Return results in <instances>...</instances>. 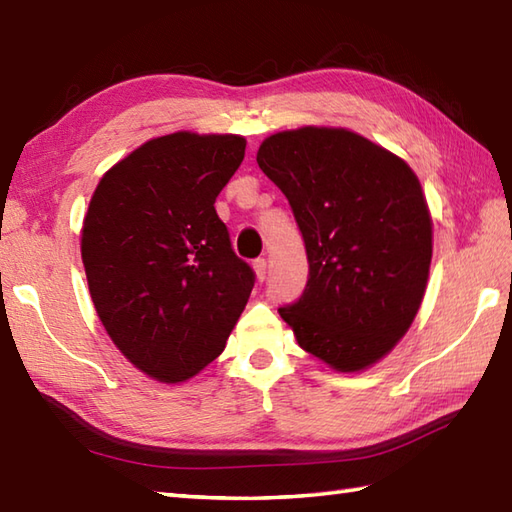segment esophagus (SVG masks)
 Returning a JSON list of instances; mask_svg holds the SVG:
<instances>
[{"instance_id": "1", "label": "esophagus", "mask_w": 512, "mask_h": 512, "mask_svg": "<svg viewBox=\"0 0 512 512\" xmlns=\"http://www.w3.org/2000/svg\"><path fill=\"white\" fill-rule=\"evenodd\" d=\"M253 268H255V275H257V279H259V281H264V279H266V273H268V264H266V259H264V257L255 259V262H253Z\"/></svg>"}]
</instances>
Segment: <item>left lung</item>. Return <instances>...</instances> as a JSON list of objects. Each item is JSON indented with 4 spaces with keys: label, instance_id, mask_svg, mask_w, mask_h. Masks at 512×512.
Masks as SVG:
<instances>
[{
    "label": "left lung",
    "instance_id": "obj_1",
    "mask_svg": "<svg viewBox=\"0 0 512 512\" xmlns=\"http://www.w3.org/2000/svg\"><path fill=\"white\" fill-rule=\"evenodd\" d=\"M257 165L288 198L310 264L281 319L336 372L374 365L409 330L429 279L431 215L416 173L341 127L273 134Z\"/></svg>",
    "mask_w": 512,
    "mask_h": 512
}]
</instances>
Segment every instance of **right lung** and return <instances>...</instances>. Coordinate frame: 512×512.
Masks as SVG:
<instances>
[{
	"mask_svg": "<svg viewBox=\"0 0 512 512\" xmlns=\"http://www.w3.org/2000/svg\"><path fill=\"white\" fill-rule=\"evenodd\" d=\"M246 140L176 132L105 173L81 231L96 314L129 363L182 383L222 354L255 273L235 255L215 198Z\"/></svg>",
	"mask_w": 512,
	"mask_h": 512,
	"instance_id": "right-lung-1",
	"label": "right lung"
}]
</instances>
